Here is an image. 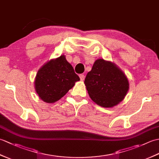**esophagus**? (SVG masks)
Returning <instances> with one entry per match:
<instances>
[{
	"instance_id": "obj_1",
	"label": "esophagus",
	"mask_w": 159,
	"mask_h": 159,
	"mask_svg": "<svg viewBox=\"0 0 159 159\" xmlns=\"http://www.w3.org/2000/svg\"><path fill=\"white\" fill-rule=\"evenodd\" d=\"M79 76H80V79L81 80H83L84 79H85V75H84V74H80Z\"/></svg>"
}]
</instances>
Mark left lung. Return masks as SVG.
I'll return each mask as SVG.
<instances>
[{
  "mask_svg": "<svg viewBox=\"0 0 159 159\" xmlns=\"http://www.w3.org/2000/svg\"><path fill=\"white\" fill-rule=\"evenodd\" d=\"M85 84L91 99L105 108L119 104L129 89L125 74L116 64L103 59L94 62L92 70L87 74Z\"/></svg>",
  "mask_w": 159,
  "mask_h": 159,
  "instance_id": "left-lung-1",
  "label": "left lung"
}]
</instances>
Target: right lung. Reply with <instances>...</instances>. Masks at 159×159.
I'll list each match as a JSON object with an SVG mask.
<instances>
[{"instance_id":"1","label":"right lung","mask_w":159,"mask_h":159,"mask_svg":"<svg viewBox=\"0 0 159 159\" xmlns=\"http://www.w3.org/2000/svg\"><path fill=\"white\" fill-rule=\"evenodd\" d=\"M80 80L73 67L64 55L45 63L35 77V89L39 97L47 103L58 101Z\"/></svg>"}]
</instances>
